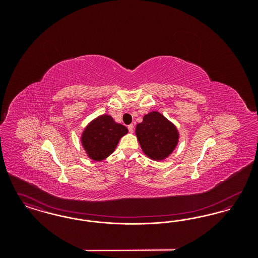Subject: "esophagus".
<instances>
[{"label":"esophagus","mask_w":258,"mask_h":258,"mask_svg":"<svg viewBox=\"0 0 258 258\" xmlns=\"http://www.w3.org/2000/svg\"><path fill=\"white\" fill-rule=\"evenodd\" d=\"M127 128H128V132H130L131 134H133L134 131H135V125H134V124H130V125L127 126Z\"/></svg>","instance_id":"obj_1"}]
</instances>
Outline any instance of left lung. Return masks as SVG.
Returning a JSON list of instances; mask_svg holds the SVG:
<instances>
[{
	"instance_id": "1",
	"label": "left lung",
	"mask_w": 258,
	"mask_h": 258,
	"mask_svg": "<svg viewBox=\"0 0 258 258\" xmlns=\"http://www.w3.org/2000/svg\"><path fill=\"white\" fill-rule=\"evenodd\" d=\"M135 134L142 151L150 159L162 160L177 146L179 134L176 126L157 111L148 113L137 123Z\"/></svg>"
}]
</instances>
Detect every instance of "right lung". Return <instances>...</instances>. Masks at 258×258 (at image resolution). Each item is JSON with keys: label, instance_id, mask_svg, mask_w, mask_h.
Listing matches in <instances>:
<instances>
[{"label": "right lung", "instance_id": "add662e5", "mask_svg": "<svg viewBox=\"0 0 258 258\" xmlns=\"http://www.w3.org/2000/svg\"><path fill=\"white\" fill-rule=\"evenodd\" d=\"M126 134L124 125L116 123L109 115H101L87 125L81 142L88 157L100 161L110 156L121 137Z\"/></svg>", "mask_w": 258, "mask_h": 258}]
</instances>
